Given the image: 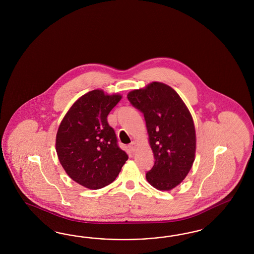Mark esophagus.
Here are the masks:
<instances>
[{
	"instance_id": "1",
	"label": "esophagus",
	"mask_w": 254,
	"mask_h": 254,
	"mask_svg": "<svg viewBox=\"0 0 254 254\" xmlns=\"http://www.w3.org/2000/svg\"><path fill=\"white\" fill-rule=\"evenodd\" d=\"M136 142L135 141H131L130 144L128 145V148H129V150H130L131 152H134L135 151V149H136Z\"/></svg>"
}]
</instances>
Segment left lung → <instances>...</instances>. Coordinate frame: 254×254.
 I'll list each match as a JSON object with an SVG mask.
<instances>
[{
  "label": "left lung",
  "mask_w": 254,
  "mask_h": 254,
  "mask_svg": "<svg viewBox=\"0 0 254 254\" xmlns=\"http://www.w3.org/2000/svg\"><path fill=\"white\" fill-rule=\"evenodd\" d=\"M127 99L144 116L154 153V165L146 173L147 181L158 190L169 191L185 180L194 161L192 116L178 93L159 82L131 91Z\"/></svg>",
  "instance_id": "8db88e82"
}]
</instances>
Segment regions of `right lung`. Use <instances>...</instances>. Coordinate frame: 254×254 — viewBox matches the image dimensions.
Listing matches in <instances>:
<instances>
[{
	"mask_svg": "<svg viewBox=\"0 0 254 254\" xmlns=\"http://www.w3.org/2000/svg\"><path fill=\"white\" fill-rule=\"evenodd\" d=\"M122 99L96 89L73 103L57 133L56 150L70 179L88 189L112 184L128 159L117 144L107 116Z\"/></svg>",
	"mask_w": 254,
	"mask_h": 254,
	"instance_id": "right-lung-1",
	"label": "right lung"
}]
</instances>
